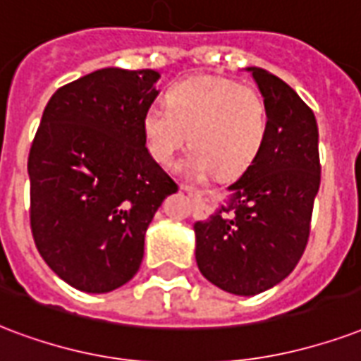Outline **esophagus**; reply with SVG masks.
Returning a JSON list of instances; mask_svg holds the SVG:
<instances>
[{
    "label": "esophagus",
    "instance_id": "esophagus-1",
    "mask_svg": "<svg viewBox=\"0 0 361 361\" xmlns=\"http://www.w3.org/2000/svg\"><path fill=\"white\" fill-rule=\"evenodd\" d=\"M181 191H185L189 197H192L195 200H202V191H199V189H195V187H189V185H180Z\"/></svg>",
    "mask_w": 361,
    "mask_h": 361
}]
</instances>
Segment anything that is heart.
<instances>
[{
	"mask_svg": "<svg viewBox=\"0 0 361 361\" xmlns=\"http://www.w3.org/2000/svg\"><path fill=\"white\" fill-rule=\"evenodd\" d=\"M269 128L261 96L229 77L202 75L174 85L166 106L151 104L142 117L145 145L157 162L170 164L189 142L195 149L181 174L202 178L217 170L229 178L257 159Z\"/></svg>",
	"mask_w": 361,
	"mask_h": 361,
	"instance_id": "b5f03b06",
	"label": "heart"
}]
</instances>
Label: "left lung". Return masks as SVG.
<instances>
[{"mask_svg":"<svg viewBox=\"0 0 361 361\" xmlns=\"http://www.w3.org/2000/svg\"><path fill=\"white\" fill-rule=\"evenodd\" d=\"M246 70L265 104V142L227 187L225 204L192 229L202 276L227 293L250 297L280 284L301 259L320 189V157L312 109L271 71Z\"/></svg>","mask_w":361,"mask_h":361,"instance_id":"obj_1","label":"left lung"}]
</instances>
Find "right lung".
<instances>
[{
  "instance_id": "add662e5",
  "label": "right lung",
  "mask_w": 361,
  "mask_h": 361,
  "mask_svg": "<svg viewBox=\"0 0 361 361\" xmlns=\"http://www.w3.org/2000/svg\"><path fill=\"white\" fill-rule=\"evenodd\" d=\"M155 70L104 68L60 87L27 157L35 246L60 279L87 293L126 284L172 178L145 147L142 117Z\"/></svg>"
}]
</instances>
